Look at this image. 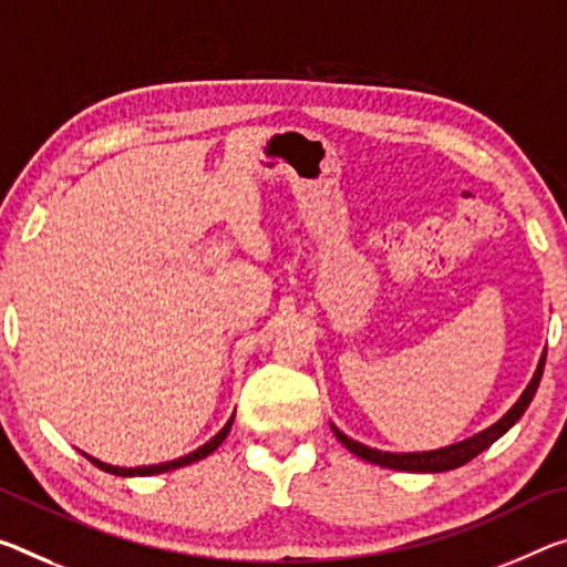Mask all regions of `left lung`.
Returning <instances> with one entry per match:
<instances>
[{
	"label": "left lung",
	"mask_w": 567,
	"mask_h": 567,
	"mask_svg": "<svg viewBox=\"0 0 567 567\" xmlns=\"http://www.w3.org/2000/svg\"><path fill=\"white\" fill-rule=\"evenodd\" d=\"M543 368H545V350H543L540 361H537V368H535L533 379H529V383H527V389L519 393V399L512 403V409L505 413V416H502L499 421H494L492 426L477 431V434L470 436V439H462V442L449 444V446H442V449H431V452H406V454H403V452H381V449L365 446L361 442H355V439L346 436L336 424H330V429H332V434L338 436V442L343 444L350 454L361 456V460L371 462V464L389 466V470H399V472H424V474L426 472L436 474V472L456 470V466L472 462L474 456L484 452V449H489L499 436H505L507 431L515 426L519 419H523V413L527 411L529 401H533V396H535L537 385H540Z\"/></svg>",
	"instance_id": "obj_1"
}]
</instances>
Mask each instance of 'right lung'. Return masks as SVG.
I'll list each match as a JSON object with an SVG mask.
<instances>
[{"label":"right lung","instance_id":"1","mask_svg":"<svg viewBox=\"0 0 567 567\" xmlns=\"http://www.w3.org/2000/svg\"><path fill=\"white\" fill-rule=\"evenodd\" d=\"M231 421H235V413H231L227 424L221 426L219 434H214L209 442H206L204 446L196 449V452L186 454V456H178V460H171V462H164V464H148V466H113V464H105L101 460H95V456H90L83 452V456H87L90 462H93L97 470H103L107 474H115V477H151V474H164V472H171V470H178V466H186V464H194L204 460V456H209L214 449H217L224 439H227L229 429H231Z\"/></svg>","mask_w":567,"mask_h":567}]
</instances>
